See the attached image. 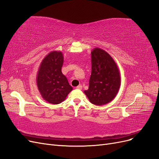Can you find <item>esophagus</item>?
Returning a JSON list of instances; mask_svg holds the SVG:
<instances>
[{"instance_id":"esophagus-1","label":"esophagus","mask_w":159,"mask_h":159,"mask_svg":"<svg viewBox=\"0 0 159 159\" xmlns=\"http://www.w3.org/2000/svg\"><path fill=\"white\" fill-rule=\"evenodd\" d=\"M76 89H82V85H79L78 86H77Z\"/></svg>"}]
</instances>
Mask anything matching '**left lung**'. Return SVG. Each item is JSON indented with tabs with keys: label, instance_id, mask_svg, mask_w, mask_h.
I'll list each match as a JSON object with an SVG mask.
<instances>
[{
	"label": "left lung",
	"instance_id": "left-lung-1",
	"mask_svg": "<svg viewBox=\"0 0 159 159\" xmlns=\"http://www.w3.org/2000/svg\"><path fill=\"white\" fill-rule=\"evenodd\" d=\"M91 54V74L89 88L84 93L91 103L105 105L116 97L119 90V70L113 57L106 51L95 48Z\"/></svg>",
	"mask_w": 159,
	"mask_h": 159
}]
</instances>
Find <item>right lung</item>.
Masks as SVG:
<instances>
[{
    "mask_svg": "<svg viewBox=\"0 0 159 159\" xmlns=\"http://www.w3.org/2000/svg\"><path fill=\"white\" fill-rule=\"evenodd\" d=\"M63 63L61 52L52 51L43 59L37 72L36 83L39 92L43 99L52 104L64 102L73 89L61 72Z\"/></svg>",
    "mask_w": 159,
    "mask_h": 159,
    "instance_id": "right-lung-1",
    "label": "right lung"
}]
</instances>
